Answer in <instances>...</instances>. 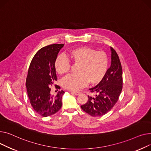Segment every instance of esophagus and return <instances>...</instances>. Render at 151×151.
<instances>
[{
  "instance_id": "obj_1",
  "label": "esophagus",
  "mask_w": 151,
  "mask_h": 151,
  "mask_svg": "<svg viewBox=\"0 0 151 151\" xmlns=\"http://www.w3.org/2000/svg\"><path fill=\"white\" fill-rule=\"evenodd\" d=\"M71 93H73L74 94H75V95L77 96V95H78V94H81V93L80 92V91H71Z\"/></svg>"
}]
</instances>
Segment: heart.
I'll use <instances>...</instances> for the list:
<instances>
[{
    "mask_svg": "<svg viewBox=\"0 0 151 151\" xmlns=\"http://www.w3.org/2000/svg\"><path fill=\"white\" fill-rule=\"evenodd\" d=\"M68 56L74 64L78 65V73L62 79L61 85L67 90H78L88 82L91 85L99 83L107 73L109 58L103 51L81 46L69 50ZM54 68L59 75L66 74L70 68V60L65 55L60 54L55 60Z\"/></svg>",
    "mask_w": 151,
    "mask_h": 151,
    "instance_id": "obj_1",
    "label": "heart"
}]
</instances>
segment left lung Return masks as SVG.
Instances as JSON below:
<instances>
[{"mask_svg": "<svg viewBox=\"0 0 151 151\" xmlns=\"http://www.w3.org/2000/svg\"><path fill=\"white\" fill-rule=\"evenodd\" d=\"M111 49V66L102 81L96 86L90 88L94 97L88 96L86 103L82 109L91 116L98 117L109 112L119 99L122 89V70L116 52Z\"/></svg>", "mask_w": 151, "mask_h": 151, "instance_id": "obj_1", "label": "left lung"}]
</instances>
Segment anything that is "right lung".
Here are the masks:
<instances>
[{"label": "right lung", "instance_id": "add662e5", "mask_svg": "<svg viewBox=\"0 0 151 151\" xmlns=\"http://www.w3.org/2000/svg\"><path fill=\"white\" fill-rule=\"evenodd\" d=\"M63 44H53L40 49L33 57L28 70L25 86L33 109L42 117L54 114L61 107L65 91L50 94V85L57 81L54 62Z\"/></svg>", "mask_w": 151, "mask_h": 151}]
</instances>
